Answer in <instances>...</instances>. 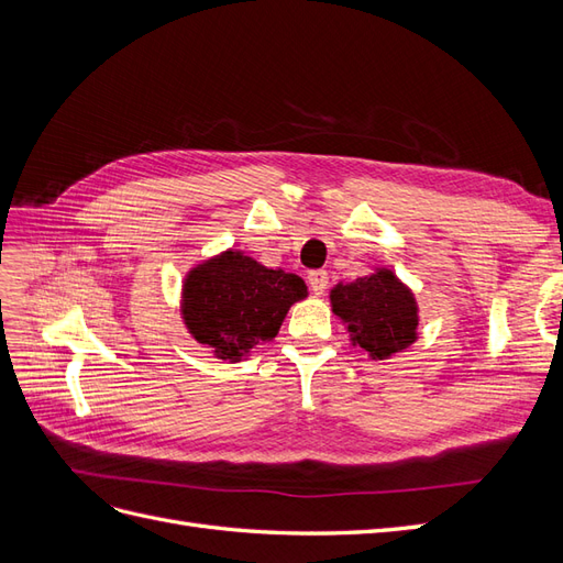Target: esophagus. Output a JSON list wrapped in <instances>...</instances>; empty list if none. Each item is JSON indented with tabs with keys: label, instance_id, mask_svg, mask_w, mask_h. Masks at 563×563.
Returning a JSON list of instances; mask_svg holds the SVG:
<instances>
[{
	"label": "esophagus",
	"instance_id": "esophagus-1",
	"mask_svg": "<svg viewBox=\"0 0 563 563\" xmlns=\"http://www.w3.org/2000/svg\"><path fill=\"white\" fill-rule=\"evenodd\" d=\"M308 282H310L312 294H317V296L327 294V288H329V275H327V272H323V269H312L310 275H308Z\"/></svg>",
	"mask_w": 563,
	"mask_h": 563
}]
</instances>
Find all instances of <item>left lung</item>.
Listing matches in <instances>:
<instances>
[{"instance_id":"obj_1","label":"left lung","mask_w":563,"mask_h":563,"mask_svg":"<svg viewBox=\"0 0 563 563\" xmlns=\"http://www.w3.org/2000/svg\"><path fill=\"white\" fill-rule=\"evenodd\" d=\"M331 305L347 323L352 343L378 360L406 350L416 340V300L389 269L338 284L331 291Z\"/></svg>"}]
</instances>
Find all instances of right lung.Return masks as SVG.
I'll use <instances>...</instances> for the list:
<instances>
[{
    "label": "right lung",
    "instance_id": "1",
    "mask_svg": "<svg viewBox=\"0 0 563 563\" xmlns=\"http://www.w3.org/2000/svg\"><path fill=\"white\" fill-rule=\"evenodd\" d=\"M305 296L308 286L298 275L228 251L190 272L183 317L220 360H240L253 345L275 338L288 308Z\"/></svg>",
    "mask_w": 563,
    "mask_h": 563
}]
</instances>
